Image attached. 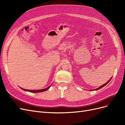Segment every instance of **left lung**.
<instances>
[{"instance_id":"1","label":"left lung","mask_w":125,"mask_h":125,"mask_svg":"<svg viewBox=\"0 0 125 125\" xmlns=\"http://www.w3.org/2000/svg\"><path fill=\"white\" fill-rule=\"evenodd\" d=\"M112 77L110 79H109V80L106 82V83H105V84H103V85H101V86H100V87H99V88H96V89H94V90H91L92 91H94V90H99V89H101V88H103V87H104V86H105L106 85L107 83H108L109 82V81H111V79H112Z\"/></svg>"}]
</instances>
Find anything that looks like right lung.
<instances>
[{"label":"right lung","mask_w":125,"mask_h":125,"mask_svg":"<svg viewBox=\"0 0 125 125\" xmlns=\"http://www.w3.org/2000/svg\"><path fill=\"white\" fill-rule=\"evenodd\" d=\"M52 85V84L49 86L48 87H47V88H45V89H41V90H26V89H23V88H20L21 89H22L24 91H28V92H32V93H40V92H44V91H45L47 90L49 88H50L51 86Z\"/></svg>","instance_id":"right-lung-1"}]
</instances>
